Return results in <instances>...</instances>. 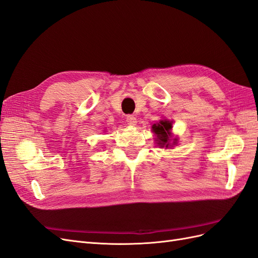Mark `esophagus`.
Segmentation results:
<instances>
[{"label":"esophagus","mask_w":258,"mask_h":258,"mask_svg":"<svg viewBox=\"0 0 258 258\" xmlns=\"http://www.w3.org/2000/svg\"><path fill=\"white\" fill-rule=\"evenodd\" d=\"M126 120H127V123L130 124V126H135V124H137V122H138L137 118L134 115H128Z\"/></svg>","instance_id":"obj_1"}]
</instances>
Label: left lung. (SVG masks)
<instances>
[{
  "label": "left lung",
  "instance_id": "left-lung-1",
  "mask_svg": "<svg viewBox=\"0 0 258 258\" xmlns=\"http://www.w3.org/2000/svg\"><path fill=\"white\" fill-rule=\"evenodd\" d=\"M172 128V124H171L170 121L168 120H160L159 123L154 124L153 126V131L157 135L158 138V144L161 147H168L170 146L169 142H170V130ZM173 143H176V139H174Z\"/></svg>",
  "mask_w": 258,
  "mask_h": 258
}]
</instances>
